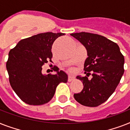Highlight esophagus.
I'll return each mask as SVG.
<instances>
[{
  "mask_svg": "<svg viewBox=\"0 0 130 130\" xmlns=\"http://www.w3.org/2000/svg\"><path fill=\"white\" fill-rule=\"evenodd\" d=\"M73 79H75V76H73L72 75H69V76H68V81L71 82L73 80Z\"/></svg>",
  "mask_w": 130,
  "mask_h": 130,
  "instance_id": "esophagus-1",
  "label": "esophagus"
}]
</instances>
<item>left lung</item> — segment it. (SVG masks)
<instances>
[{
  "label": "left lung",
  "instance_id": "left-lung-1",
  "mask_svg": "<svg viewBox=\"0 0 130 130\" xmlns=\"http://www.w3.org/2000/svg\"><path fill=\"white\" fill-rule=\"evenodd\" d=\"M71 36L86 49L88 57L84 62V71H92L91 79L86 76L76 77L83 83L84 88L73 96L81 105L97 107L111 96L119 84L124 73V57L117 44L103 36L88 32Z\"/></svg>",
  "mask_w": 130,
  "mask_h": 130
}]
</instances>
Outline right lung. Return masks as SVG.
I'll list each match as a JSON object with an SVG mask.
<instances>
[{
    "label": "right lung",
    "mask_w": 130,
    "mask_h": 130,
    "mask_svg": "<svg viewBox=\"0 0 130 130\" xmlns=\"http://www.w3.org/2000/svg\"><path fill=\"white\" fill-rule=\"evenodd\" d=\"M63 33L38 34L23 39L10 51L7 70L12 88L21 100L30 105H44L51 101L59 83H66L67 73L57 71L45 75L42 66L51 61V48Z\"/></svg>",
    "instance_id": "add662e5"
}]
</instances>
